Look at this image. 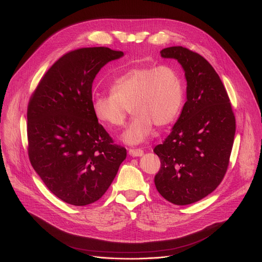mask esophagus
Returning <instances> with one entry per match:
<instances>
[{
  "instance_id": "1",
  "label": "esophagus",
  "mask_w": 262,
  "mask_h": 262,
  "mask_svg": "<svg viewBox=\"0 0 262 262\" xmlns=\"http://www.w3.org/2000/svg\"><path fill=\"white\" fill-rule=\"evenodd\" d=\"M129 154L132 157H140L143 155V151L141 149H130Z\"/></svg>"
}]
</instances>
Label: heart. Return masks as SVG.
Returning <instances> with one entry per match:
<instances>
[{"instance_id": "1", "label": "heart", "mask_w": 262, "mask_h": 262, "mask_svg": "<svg viewBox=\"0 0 262 262\" xmlns=\"http://www.w3.org/2000/svg\"><path fill=\"white\" fill-rule=\"evenodd\" d=\"M183 98L182 81L170 67L134 68L112 81L110 94L96 96L92 109L102 125L115 129L125 124L132 108L135 118L122 139L133 146L149 138L154 124L164 127L175 121Z\"/></svg>"}]
</instances>
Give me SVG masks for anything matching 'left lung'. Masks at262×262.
<instances>
[{
    "mask_svg": "<svg viewBox=\"0 0 262 262\" xmlns=\"http://www.w3.org/2000/svg\"><path fill=\"white\" fill-rule=\"evenodd\" d=\"M176 59L186 79V102L163 143L155 147L161 167L154 182L175 205H188L211 193L229 165L235 116L224 84L211 64L183 47L160 51Z\"/></svg>",
    "mask_w": 262,
    "mask_h": 262,
    "instance_id": "8db88e82",
    "label": "left lung"
}]
</instances>
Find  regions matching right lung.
Instances as JSON below:
<instances>
[{"mask_svg": "<svg viewBox=\"0 0 262 262\" xmlns=\"http://www.w3.org/2000/svg\"><path fill=\"white\" fill-rule=\"evenodd\" d=\"M123 56L105 47L70 52L51 67L29 101V159L50 191L71 205L98 201L127 157L92 109L97 74Z\"/></svg>", "mask_w": 262, "mask_h": 262, "instance_id": "right-lung-1", "label": "right lung"}]
</instances>
